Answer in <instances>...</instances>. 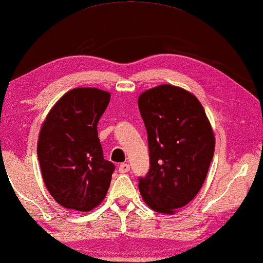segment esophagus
Wrapping results in <instances>:
<instances>
[{"mask_svg":"<svg viewBox=\"0 0 263 263\" xmlns=\"http://www.w3.org/2000/svg\"><path fill=\"white\" fill-rule=\"evenodd\" d=\"M129 170H130V166H129V164L127 163L121 164L120 166H118V171H120V174H125V172H128Z\"/></svg>","mask_w":263,"mask_h":263,"instance_id":"esophagus-1","label":"esophagus"}]
</instances>
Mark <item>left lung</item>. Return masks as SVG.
<instances>
[{
    "label": "left lung",
    "mask_w": 263,
    "mask_h": 263,
    "mask_svg": "<svg viewBox=\"0 0 263 263\" xmlns=\"http://www.w3.org/2000/svg\"><path fill=\"white\" fill-rule=\"evenodd\" d=\"M148 138L149 170L139 178L142 199L153 211L172 214L200 192L214 154V135L192 93L160 85L140 95Z\"/></svg>",
    "instance_id": "left-lung-1"
}]
</instances>
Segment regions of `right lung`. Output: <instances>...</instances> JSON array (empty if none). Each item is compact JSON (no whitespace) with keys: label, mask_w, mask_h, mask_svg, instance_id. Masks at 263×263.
I'll return each mask as SVG.
<instances>
[{"label":"right lung","mask_w":263,"mask_h":263,"mask_svg":"<svg viewBox=\"0 0 263 263\" xmlns=\"http://www.w3.org/2000/svg\"><path fill=\"white\" fill-rule=\"evenodd\" d=\"M110 93L80 87L67 92L46 116L38 139L45 186L61 206L88 212L106 196L115 165L104 159L97 125Z\"/></svg>","instance_id":"right-lung-1"}]
</instances>
